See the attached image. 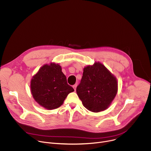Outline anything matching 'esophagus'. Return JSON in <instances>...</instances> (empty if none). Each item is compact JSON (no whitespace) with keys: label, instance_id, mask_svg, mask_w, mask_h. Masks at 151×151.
<instances>
[{"label":"esophagus","instance_id":"34e87169","mask_svg":"<svg viewBox=\"0 0 151 151\" xmlns=\"http://www.w3.org/2000/svg\"><path fill=\"white\" fill-rule=\"evenodd\" d=\"M76 87H77V85L76 84H75L73 86V88H74V90H75V91L76 90Z\"/></svg>","mask_w":151,"mask_h":151}]
</instances>
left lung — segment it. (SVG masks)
Here are the masks:
<instances>
[{"mask_svg":"<svg viewBox=\"0 0 151 151\" xmlns=\"http://www.w3.org/2000/svg\"><path fill=\"white\" fill-rule=\"evenodd\" d=\"M116 78L99 62L84 68L76 93L83 106L93 112L106 110L116 95Z\"/></svg>","mask_w":151,"mask_h":151,"instance_id":"left-lung-1","label":"left lung"}]
</instances>
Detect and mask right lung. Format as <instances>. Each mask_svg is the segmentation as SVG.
<instances>
[{"label":"right lung","instance_id":"right-lung-1","mask_svg":"<svg viewBox=\"0 0 151 151\" xmlns=\"http://www.w3.org/2000/svg\"><path fill=\"white\" fill-rule=\"evenodd\" d=\"M31 92L35 101L47 109H57L74 89L67 82L58 64H45L33 76Z\"/></svg>","mask_w":151,"mask_h":151}]
</instances>
